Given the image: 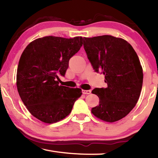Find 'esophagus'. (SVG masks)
I'll use <instances>...</instances> for the list:
<instances>
[{
    "instance_id": "1",
    "label": "esophagus",
    "mask_w": 158,
    "mask_h": 158,
    "mask_svg": "<svg viewBox=\"0 0 158 158\" xmlns=\"http://www.w3.org/2000/svg\"><path fill=\"white\" fill-rule=\"evenodd\" d=\"M91 93L90 90H82V93L84 95H88V94H90V93Z\"/></svg>"
}]
</instances>
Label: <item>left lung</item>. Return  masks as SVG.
<instances>
[{
	"mask_svg": "<svg viewBox=\"0 0 158 158\" xmlns=\"http://www.w3.org/2000/svg\"><path fill=\"white\" fill-rule=\"evenodd\" d=\"M84 48L95 72L105 75L106 88L95 89L99 105L91 112L106 122L122 119L135 107L143 84V70L135 49L111 35L84 37Z\"/></svg>",
	"mask_w": 158,
	"mask_h": 158,
	"instance_id": "8db88e82",
	"label": "left lung"
}]
</instances>
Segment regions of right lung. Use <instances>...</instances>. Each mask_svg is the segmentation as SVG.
<instances>
[{
    "label": "right lung",
    "instance_id": "1",
    "mask_svg": "<svg viewBox=\"0 0 158 158\" xmlns=\"http://www.w3.org/2000/svg\"><path fill=\"white\" fill-rule=\"evenodd\" d=\"M82 44L81 37L47 36L31 42L23 52L17 68V90L29 112L40 121L53 123L63 119L82 95L81 89L59 85L58 81Z\"/></svg>",
    "mask_w": 158,
    "mask_h": 158
}]
</instances>
